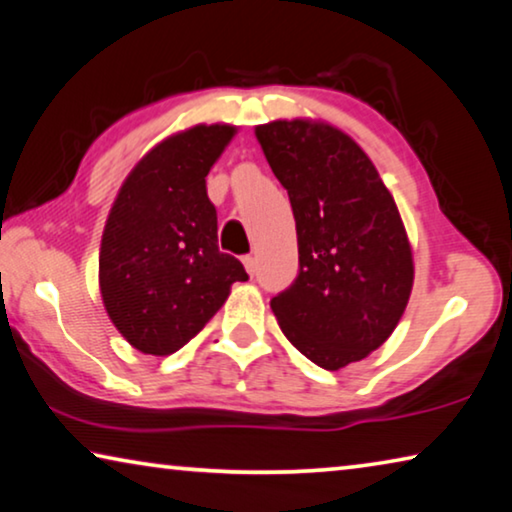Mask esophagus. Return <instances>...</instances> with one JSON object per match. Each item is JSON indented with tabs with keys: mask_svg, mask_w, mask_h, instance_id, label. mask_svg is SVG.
I'll return each mask as SVG.
<instances>
[{
	"mask_svg": "<svg viewBox=\"0 0 512 512\" xmlns=\"http://www.w3.org/2000/svg\"><path fill=\"white\" fill-rule=\"evenodd\" d=\"M241 262H244V268L248 271V275H255V257L253 255H244Z\"/></svg>",
	"mask_w": 512,
	"mask_h": 512,
	"instance_id": "esophagus-1",
	"label": "esophagus"
}]
</instances>
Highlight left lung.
Instances as JSON below:
<instances>
[{
	"mask_svg": "<svg viewBox=\"0 0 512 512\" xmlns=\"http://www.w3.org/2000/svg\"><path fill=\"white\" fill-rule=\"evenodd\" d=\"M255 137L289 192L298 235V277L271 309L293 348L341 370L384 345L409 305L413 253L400 210L336 126L277 119Z\"/></svg>",
	"mask_w": 512,
	"mask_h": 512,
	"instance_id": "1",
	"label": "left lung"
}]
</instances>
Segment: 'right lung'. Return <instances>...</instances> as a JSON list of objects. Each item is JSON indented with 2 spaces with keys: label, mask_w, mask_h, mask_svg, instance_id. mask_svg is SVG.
<instances>
[{
  "label": "right lung",
  "mask_w": 512,
  "mask_h": 512,
  "mask_svg": "<svg viewBox=\"0 0 512 512\" xmlns=\"http://www.w3.org/2000/svg\"><path fill=\"white\" fill-rule=\"evenodd\" d=\"M237 126L198 124L167 137L128 173L110 207L99 289L112 325L135 350L167 357L201 332L235 282L239 259L219 250L205 176Z\"/></svg>",
  "instance_id": "1"
}]
</instances>
